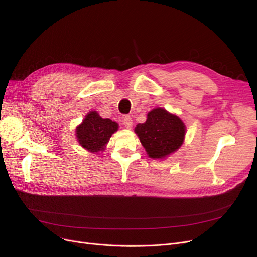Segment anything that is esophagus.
Here are the masks:
<instances>
[{"mask_svg":"<svg viewBox=\"0 0 257 257\" xmlns=\"http://www.w3.org/2000/svg\"><path fill=\"white\" fill-rule=\"evenodd\" d=\"M123 125L126 127V128H131L132 127V118L129 116V115H126L123 119Z\"/></svg>","mask_w":257,"mask_h":257,"instance_id":"34e87169","label":"esophagus"}]
</instances>
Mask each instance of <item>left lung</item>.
Instances as JSON below:
<instances>
[{
    "mask_svg": "<svg viewBox=\"0 0 257 257\" xmlns=\"http://www.w3.org/2000/svg\"><path fill=\"white\" fill-rule=\"evenodd\" d=\"M185 125L164 108H156L147 115L144 124L137 125L136 133L151 158H165L177 151L184 141Z\"/></svg>",
    "mask_w": 257,
    "mask_h": 257,
    "instance_id": "obj_1",
    "label": "left lung"
}]
</instances>
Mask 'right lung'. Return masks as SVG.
Instances as JSON below:
<instances>
[{
    "instance_id": "add662e5",
    "label": "right lung",
    "mask_w": 257,
    "mask_h": 257,
    "mask_svg": "<svg viewBox=\"0 0 257 257\" xmlns=\"http://www.w3.org/2000/svg\"><path fill=\"white\" fill-rule=\"evenodd\" d=\"M118 129L115 121L102 118L97 111L86 114L82 124L76 128V138L84 149L91 153L103 151L112 134Z\"/></svg>"
}]
</instances>
